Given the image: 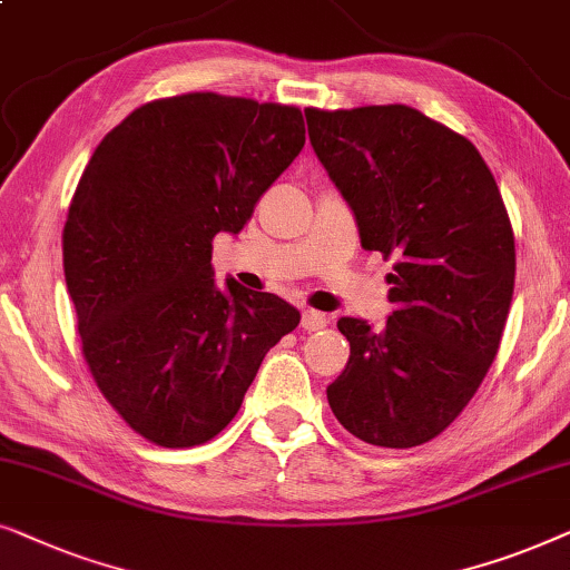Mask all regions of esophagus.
I'll use <instances>...</instances> for the list:
<instances>
[{"label": "esophagus", "instance_id": "obj_1", "mask_svg": "<svg viewBox=\"0 0 570 570\" xmlns=\"http://www.w3.org/2000/svg\"><path fill=\"white\" fill-rule=\"evenodd\" d=\"M326 324H330V318H326V314H322V311H314V308L303 311L301 326H303V330H306V332H318V330H324Z\"/></svg>", "mask_w": 570, "mask_h": 570}]
</instances>
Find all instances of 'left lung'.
<instances>
[{
    "mask_svg": "<svg viewBox=\"0 0 570 570\" xmlns=\"http://www.w3.org/2000/svg\"><path fill=\"white\" fill-rule=\"evenodd\" d=\"M306 121L363 248L394 259L384 330L337 322L350 361L326 400L355 439L420 446L470 404L501 347L517 277L509 213L478 147L417 108H306Z\"/></svg>",
    "mask_w": 570,
    "mask_h": 570,
    "instance_id": "1",
    "label": "left lung"
}]
</instances>
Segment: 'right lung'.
Masks as SVG:
<instances>
[{
	"label": "right lung",
	"mask_w": 570,
	"mask_h": 570,
	"mask_svg": "<svg viewBox=\"0 0 570 570\" xmlns=\"http://www.w3.org/2000/svg\"><path fill=\"white\" fill-rule=\"evenodd\" d=\"M306 142L295 106L184 92L150 100L96 147L65 223L85 363L131 431L166 449L213 441L291 303L215 285L213 240L238 233Z\"/></svg>",
	"instance_id": "right-lung-1"
}]
</instances>
